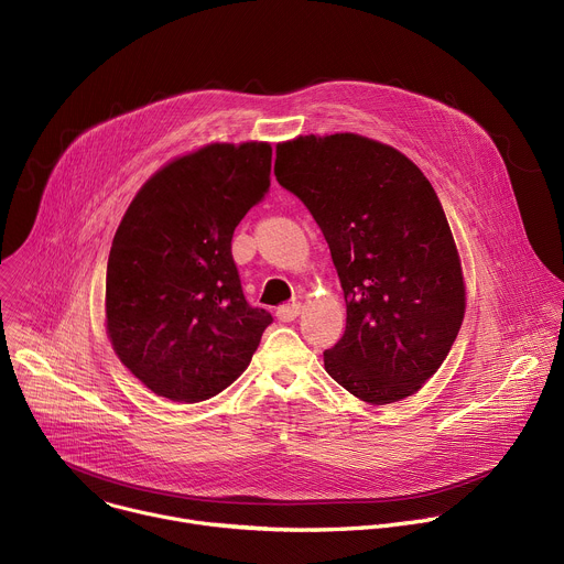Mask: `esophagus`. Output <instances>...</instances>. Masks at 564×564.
I'll use <instances>...</instances> for the list:
<instances>
[{"mask_svg": "<svg viewBox=\"0 0 564 564\" xmlns=\"http://www.w3.org/2000/svg\"><path fill=\"white\" fill-rule=\"evenodd\" d=\"M301 314V303H288V305H279L276 307V318L283 323L294 321Z\"/></svg>", "mask_w": 564, "mask_h": 564, "instance_id": "34e87169", "label": "esophagus"}]
</instances>
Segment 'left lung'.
Returning <instances> with one entry per match:
<instances>
[{"label": "left lung", "instance_id": "obj_1", "mask_svg": "<svg viewBox=\"0 0 564 564\" xmlns=\"http://www.w3.org/2000/svg\"><path fill=\"white\" fill-rule=\"evenodd\" d=\"M276 181L321 228L347 325L323 351L360 401L412 397L447 358L465 314L456 243L427 176L399 150L358 134L276 145Z\"/></svg>", "mask_w": 564, "mask_h": 564}]
</instances>
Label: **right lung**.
Returning a JSON list of instances; mask_svg holds the SVG:
<instances>
[{
    "label": "right lung",
    "instance_id": "right-lung-1",
    "mask_svg": "<svg viewBox=\"0 0 564 564\" xmlns=\"http://www.w3.org/2000/svg\"><path fill=\"white\" fill-rule=\"evenodd\" d=\"M270 143H213L185 154L132 199L106 272L108 336L154 394L199 403L250 365L272 314L252 307L232 235L270 191Z\"/></svg>",
    "mask_w": 564,
    "mask_h": 564
}]
</instances>
